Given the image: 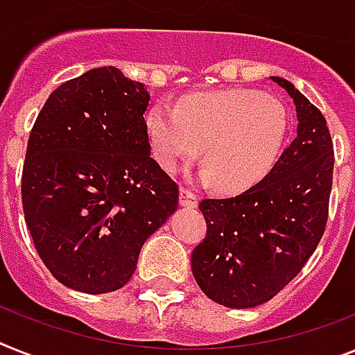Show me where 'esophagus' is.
<instances>
[{"instance_id":"obj_1","label":"esophagus","mask_w":355,"mask_h":355,"mask_svg":"<svg viewBox=\"0 0 355 355\" xmlns=\"http://www.w3.org/2000/svg\"><path fill=\"white\" fill-rule=\"evenodd\" d=\"M180 203L184 209H196L198 207V196L187 189H181L180 192Z\"/></svg>"}]
</instances>
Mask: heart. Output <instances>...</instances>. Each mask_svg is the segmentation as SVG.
Masks as SVG:
<instances>
[{
    "label": "heart",
    "instance_id": "obj_1",
    "mask_svg": "<svg viewBox=\"0 0 355 355\" xmlns=\"http://www.w3.org/2000/svg\"><path fill=\"white\" fill-rule=\"evenodd\" d=\"M288 128L286 108L272 96L232 89L187 98L181 108L157 101L146 114L152 154L165 171L203 150L201 180L223 192L252 189L276 163Z\"/></svg>",
    "mask_w": 355,
    "mask_h": 355
}]
</instances>
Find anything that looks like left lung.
<instances>
[{"label":"left lung","mask_w":355,"mask_h":355,"mask_svg":"<svg viewBox=\"0 0 355 355\" xmlns=\"http://www.w3.org/2000/svg\"><path fill=\"white\" fill-rule=\"evenodd\" d=\"M270 79L294 99V141L247 192L199 203L207 237L192 252V274L228 309H252L285 288L314 254L329 219L334 146L327 119L290 81Z\"/></svg>","instance_id":"1"}]
</instances>
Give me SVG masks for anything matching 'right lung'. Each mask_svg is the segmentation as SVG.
Instances as JSON below:
<instances>
[{
	"label": "right lung",
	"instance_id": "add662e5",
	"mask_svg": "<svg viewBox=\"0 0 355 355\" xmlns=\"http://www.w3.org/2000/svg\"><path fill=\"white\" fill-rule=\"evenodd\" d=\"M150 94L116 67L60 85L41 108L21 175L26 227L61 285L107 294L128 283L143 243L178 210L150 157Z\"/></svg>",
	"mask_w": 355,
	"mask_h": 355
}]
</instances>
